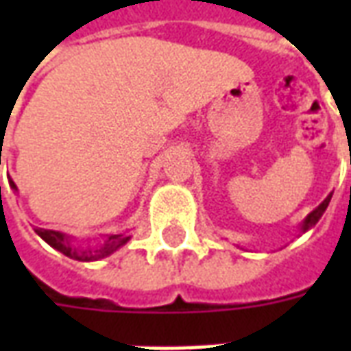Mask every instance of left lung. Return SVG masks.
I'll use <instances>...</instances> for the list:
<instances>
[{"label":"left lung","instance_id":"1","mask_svg":"<svg viewBox=\"0 0 351 351\" xmlns=\"http://www.w3.org/2000/svg\"><path fill=\"white\" fill-rule=\"evenodd\" d=\"M331 197H332V193H329V195H327V197H325L324 201H322V203H319V205H317L316 208H314V210H312V213H310L308 216H306V218L302 220L301 233H306L308 229H312L314 226H316L317 221H319V218L324 216L325 208L329 206V201H331Z\"/></svg>","mask_w":351,"mask_h":351}]
</instances>
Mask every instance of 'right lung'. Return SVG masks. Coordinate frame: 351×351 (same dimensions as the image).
I'll use <instances>...</instances> for the list:
<instances>
[{"mask_svg": "<svg viewBox=\"0 0 351 351\" xmlns=\"http://www.w3.org/2000/svg\"><path fill=\"white\" fill-rule=\"evenodd\" d=\"M9 186L12 190L19 191L16 184L9 180ZM35 233L41 237L43 241L47 244H50L54 250L62 252L64 256L71 259H77V261H97V259H103L114 254L118 248H122L123 244L130 241L131 237L125 235V233H116V235H107L103 237L101 241H95V244L92 246H77L75 244V239L71 235H65L62 231H52V229H35Z\"/></svg>", "mask_w": 351, "mask_h": 351, "instance_id": "1", "label": "right lung"}]
</instances>
